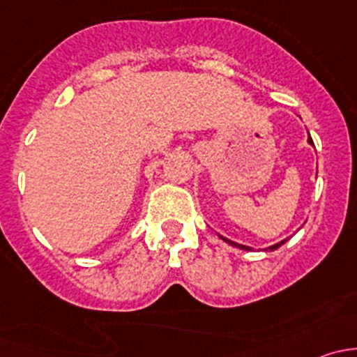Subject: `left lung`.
I'll return each mask as SVG.
<instances>
[{
  "label": "left lung",
  "instance_id": "obj_1",
  "mask_svg": "<svg viewBox=\"0 0 357 357\" xmlns=\"http://www.w3.org/2000/svg\"><path fill=\"white\" fill-rule=\"evenodd\" d=\"M309 143H311L312 146H314V143H312V139H311V136H309ZM222 240H225L226 243H229V245H233V247H238V248H243V250H250V247H245V245H240V243H236V242H231V240H228V238H225V236H221ZM287 240H283V242H280V243H276V245H273V247H269V250H276V248L278 247H282L283 243H285Z\"/></svg>",
  "mask_w": 357,
  "mask_h": 357
}]
</instances>
